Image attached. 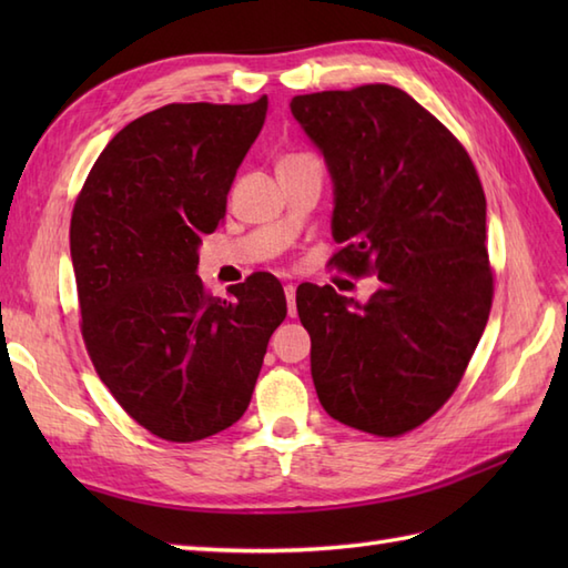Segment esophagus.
I'll use <instances>...</instances> for the list:
<instances>
[{
  "label": "esophagus",
  "mask_w": 568,
  "mask_h": 568,
  "mask_svg": "<svg viewBox=\"0 0 568 568\" xmlns=\"http://www.w3.org/2000/svg\"><path fill=\"white\" fill-rule=\"evenodd\" d=\"M285 300H287V312H291V317L295 315V285L293 283H285Z\"/></svg>",
  "instance_id": "obj_1"
}]
</instances>
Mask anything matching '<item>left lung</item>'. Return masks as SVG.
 I'll list each match as a JSON object with an SVG mask.
<instances>
[{
	"label": "left lung",
	"mask_w": 568,
	"mask_h": 568,
	"mask_svg": "<svg viewBox=\"0 0 568 568\" xmlns=\"http://www.w3.org/2000/svg\"><path fill=\"white\" fill-rule=\"evenodd\" d=\"M291 110L332 173L329 265L381 281L366 305L297 287L317 397L348 427L400 437L449 400L486 329L484 185L452 131L393 84L297 94Z\"/></svg>",
	"instance_id": "1"
}]
</instances>
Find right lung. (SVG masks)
Instances as JSON below:
<instances>
[{"label": "right lung", "instance_id": "add662e5", "mask_svg": "<svg viewBox=\"0 0 568 568\" xmlns=\"http://www.w3.org/2000/svg\"><path fill=\"white\" fill-rule=\"evenodd\" d=\"M268 98L165 104L126 124L72 207L80 332L124 413L168 442H197L246 413L283 285L253 273L214 297L197 275L204 234L256 141Z\"/></svg>", "mask_w": 568, "mask_h": 568}]
</instances>
